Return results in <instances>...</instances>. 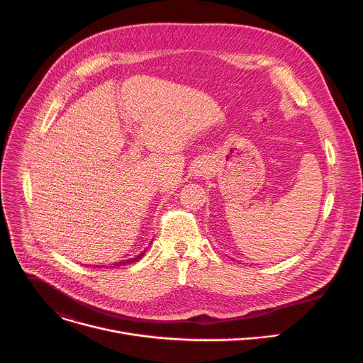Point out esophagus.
Wrapping results in <instances>:
<instances>
[{
  "label": "esophagus",
  "mask_w": 363,
  "mask_h": 363,
  "mask_svg": "<svg viewBox=\"0 0 363 363\" xmlns=\"http://www.w3.org/2000/svg\"><path fill=\"white\" fill-rule=\"evenodd\" d=\"M202 169H205V168H203V165H198V167H196V169H195V172H196V174H201V172H202Z\"/></svg>",
  "instance_id": "1"
}]
</instances>
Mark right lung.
<instances>
[{
  "label": "right lung",
  "mask_w": 363,
  "mask_h": 363,
  "mask_svg": "<svg viewBox=\"0 0 363 363\" xmlns=\"http://www.w3.org/2000/svg\"><path fill=\"white\" fill-rule=\"evenodd\" d=\"M150 244H152V241L149 242V245H150ZM146 250H147V247H146V248H145L142 252H139V254H138L135 258H129V260H125V262H119V263H115V264H113V267H121V266H126V264H132V263H135V262L138 260V258H142V257L145 255Z\"/></svg>",
  "instance_id": "1"
}]
</instances>
